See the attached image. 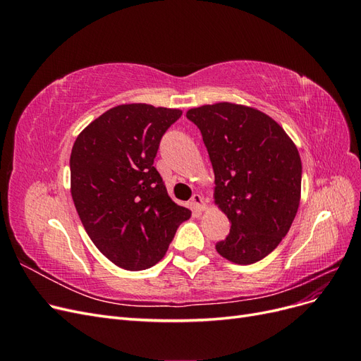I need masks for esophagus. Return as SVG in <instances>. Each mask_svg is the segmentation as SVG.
<instances>
[{"label":"esophagus","mask_w":361,"mask_h":361,"mask_svg":"<svg viewBox=\"0 0 361 361\" xmlns=\"http://www.w3.org/2000/svg\"><path fill=\"white\" fill-rule=\"evenodd\" d=\"M191 204L194 206V209H197V211H203L204 207H206V202L203 200V197H202V195H200L199 192L192 194V197H191Z\"/></svg>","instance_id":"34e87169"}]
</instances>
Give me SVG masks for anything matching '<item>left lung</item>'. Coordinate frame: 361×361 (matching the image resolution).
<instances>
[{
	"label": "left lung",
	"instance_id": "obj_1",
	"mask_svg": "<svg viewBox=\"0 0 361 361\" xmlns=\"http://www.w3.org/2000/svg\"><path fill=\"white\" fill-rule=\"evenodd\" d=\"M215 174V203L232 223L218 253L238 265L268 256L289 232L301 195V159L283 128L255 108H191Z\"/></svg>",
	"mask_w": 361,
	"mask_h": 361
}]
</instances>
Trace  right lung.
I'll return each instance as SVG.
<instances>
[{
	"label": "right lung",
	"mask_w": 361,
	"mask_h": 361,
	"mask_svg": "<svg viewBox=\"0 0 361 361\" xmlns=\"http://www.w3.org/2000/svg\"><path fill=\"white\" fill-rule=\"evenodd\" d=\"M180 110L147 104L111 108L75 140L71 192L87 235L114 265L154 267L191 216L174 203L154 167L166 130Z\"/></svg>",
	"instance_id": "1"
}]
</instances>
